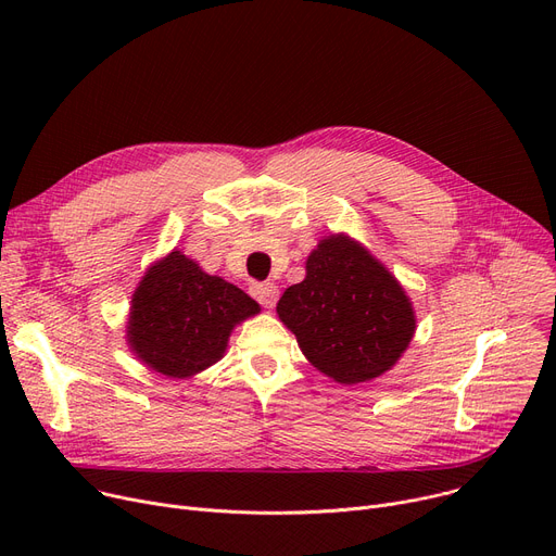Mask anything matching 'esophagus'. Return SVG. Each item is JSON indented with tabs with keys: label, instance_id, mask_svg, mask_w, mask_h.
I'll list each match as a JSON object with an SVG mask.
<instances>
[{
	"label": "esophagus",
	"instance_id": "34e87169",
	"mask_svg": "<svg viewBox=\"0 0 556 556\" xmlns=\"http://www.w3.org/2000/svg\"><path fill=\"white\" fill-rule=\"evenodd\" d=\"M250 290H252V298H254L261 306H266V308H273L275 302H277V298H279V288H277L275 283H270V281L254 283Z\"/></svg>",
	"mask_w": 556,
	"mask_h": 556
}]
</instances>
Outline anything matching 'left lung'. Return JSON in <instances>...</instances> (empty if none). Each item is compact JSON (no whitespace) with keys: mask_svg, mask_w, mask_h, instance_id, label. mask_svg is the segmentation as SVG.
<instances>
[{"mask_svg":"<svg viewBox=\"0 0 556 556\" xmlns=\"http://www.w3.org/2000/svg\"><path fill=\"white\" fill-rule=\"evenodd\" d=\"M277 313L304 356L344 386L388 371L417 325L399 281L346 237H329L311 252L306 279L286 288Z\"/></svg>","mask_w":556,"mask_h":556,"instance_id":"1","label":"left lung"}]
</instances>
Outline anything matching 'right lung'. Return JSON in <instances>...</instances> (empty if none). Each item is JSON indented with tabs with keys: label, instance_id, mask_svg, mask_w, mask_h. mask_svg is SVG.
<instances>
[{
	"label": "right lung",
	"instance_id": "obj_1",
	"mask_svg": "<svg viewBox=\"0 0 556 556\" xmlns=\"http://www.w3.org/2000/svg\"><path fill=\"white\" fill-rule=\"evenodd\" d=\"M254 313L258 304L241 288L202 273L175 250L135 290L128 342L151 369L187 378L214 365L233 325Z\"/></svg>",
	"mask_w": 556,
	"mask_h": 556
}]
</instances>
